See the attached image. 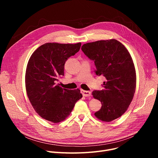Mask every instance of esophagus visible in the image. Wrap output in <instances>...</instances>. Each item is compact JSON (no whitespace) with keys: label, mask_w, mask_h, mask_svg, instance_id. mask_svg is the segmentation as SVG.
Listing matches in <instances>:
<instances>
[{"label":"esophagus","mask_w":158,"mask_h":158,"mask_svg":"<svg viewBox=\"0 0 158 158\" xmlns=\"http://www.w3.org/2000/svg\"><path fill=\"white\" fill-rule=\"evenodd\" d=\"M81 93L84 97H89L91 95V92H89V91H85L84 89H81Z\"/></svg>","instance_id":"obj_1"}]
</instances>
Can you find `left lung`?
<instances>
[{
	"label": "left lung",
	"mask_w": 158,
	"mask_h": 158,
	"mask_svg": "<svg viewBox=\"0 0 158 158\" xmlns=\"http://www.w3.org/2000/svg\"><path fill=\"white\" fill-rule=\"evenodd\" d=\"M81 50L94 61L97 76L106 79L104 89L92 92L93 97L102 104L95 116L104 122L119 118L127 110L136 89V70L129 52L114 39L87 43Z\"/></svg>",
	"instance_id": "1"
}]
</instances>
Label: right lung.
<instances>
[{
  "instance_id": "1",
  "label": "right lung",
  "mask_w": 158,
  "mask_h": 158,
  "mask_svg": "<svg viewBox=\"0 0 158 158\" xmlns=\"http://www.w3.org/2000/svg\"><path fill=\"white\" fill-rule=\"evenodd\" d=\"M81 46V43H47L29 58L26 72L27 94L41 118L60 122L69 117L75 104L82 98L79 89H67L57 84L64 76L65 62L79 51Z\"/></svg>"
}]
</instances>
